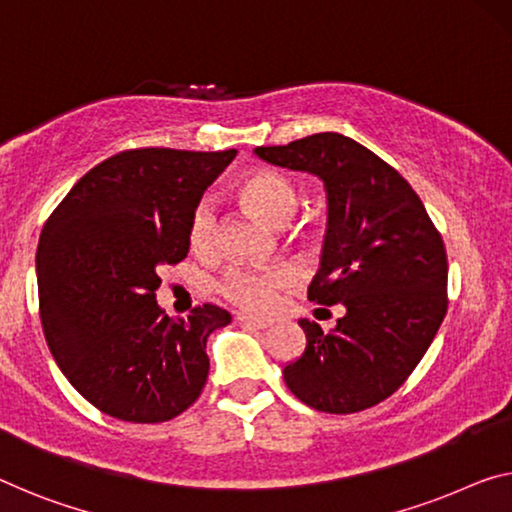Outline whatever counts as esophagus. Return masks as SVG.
Segmentation results:
<instances>
[{"label": "esophagus", "mask_w": 512, "mask_h": 512, "mask_svg": "<svg viewBox=\"0 0 512 512\" xmlns=\"http://www.w3.org/2000/svg\"><path fill=\"white\" fill-rule=\"evenodd\" d=\"M238 322L242 327H249V329H267V327H270V322L256 320V318H249V316H240Z\"/></svg>", "instance_id": "34e87169"}]
</instances>
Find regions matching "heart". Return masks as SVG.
Masks as SVG:
<instances>
[{
  "instance_id": "heart-1",
  "label": "heart",
  "mask_w": 512,
  "mask_h": 512,
  "mask_svg": "<svg viewBox=\"0 0 512 512\" xmlns=\"http://www.w3.org/2000/svg\"><path fill=\"white\" fill-rule=\"evenodd\" d=\"M245 206L272 226H286L300 206L297 187L286 176L274 171H258L245 178L238 187ZM217 210L210 199L196 203L190 219V245L199 254H208L217 245ZM293 277L286 270L256 272L249 267H233L222 281V293L233 304L251 313H265L277 304V295Z\"/></svg>"
}]
</instances>
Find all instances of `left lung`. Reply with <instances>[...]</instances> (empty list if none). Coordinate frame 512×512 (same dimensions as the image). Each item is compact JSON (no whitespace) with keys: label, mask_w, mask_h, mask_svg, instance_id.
Wrapping results in <instances>:
<instances>
[{"label":"left lung","mask_w":512,"mask_h":512,"mask_svg":"<svg viewBox=\"0 0 512 512\" xmlns=\"http://www.w3.org/2000/svg\"><path fill=\"white\" fill-rule=\"evenodd\" d=\"M254 153L325 185L327 235L309 300L345 306L329 332L300 318L306 348L283 380L318 412L368 410L410 377L446 316L442 235L410 183L355 139L318 132Z\"/></svg>","instance_id":"left-lung-1"}]
</instances>
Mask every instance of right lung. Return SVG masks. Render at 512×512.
Returning <instances> with one entry per match:
<instances>
[{
	"mask_svg": "<svg viewBox=\"0 0 512 512\" xmlns=\"http://www.w3.org/2000/svg\"><path fill=\"white\" fill-rule=\"evenodd\" d=\"M235 151L137 148L75 183L36 251L47 348L93 407L130 423L185 412L208 380V336L231 313L203 304L171 318L155 300L162 265L190 251V219Z\"/></svg>",
	"mask_w": 512,
	"mask_h": 512,
	"instance_id": "obj_1",
	"label": "right lung"
}]
</instances>
